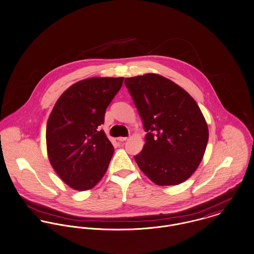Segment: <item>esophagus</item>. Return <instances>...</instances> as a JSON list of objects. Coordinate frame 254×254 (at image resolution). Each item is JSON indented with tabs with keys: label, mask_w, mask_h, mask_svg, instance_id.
<instances>
[{
	"label": "esophagus",
	"mask_w": 254,
	"mask_h": 254,
	"mask_svg": "<svg viewBox=\"0 0 254 254\" xmlns=\"http://www.w3.org/2000/svg\"><path fill=\"white\" fill-rule=\"evenodd\" d=\"M128 139V137H118V140L120 142H124V141H127Z\"/></svg>",
	"instance_id": "1"
}]
</instances>
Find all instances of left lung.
<instances>
[{
  "instance_id": "8db88e82",
  "label": "left lung",
  "mask_w": 254,
  "mask_h": 254,
  "mask_svg": "<svg viewBox=\"0 0 254 254\" xmlns=\"http://www.w3.org/2000/svg\"><path fill=\"white\" fill-rule=\"evenodd\" d=\"M143 121L145 144L134 157L143 173L159 186L178 185L197 169L208 141L205 119L194 98L158 74L127 78Z\"/></svg>"
}]
</instances>
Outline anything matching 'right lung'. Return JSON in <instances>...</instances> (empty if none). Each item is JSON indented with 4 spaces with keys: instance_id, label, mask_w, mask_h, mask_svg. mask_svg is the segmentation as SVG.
Instances as JSON below:
<instances>
[{
    "instance_id": "obj_1",
    "label": "right lung",
    "mask_w": 254,
    "mask_h": 254,
    "mask_svg": "<svg viewBox=\"0 0 254 254\" xmlns=\"http://www.w3.org/2000/svg\"><path fill=\"white\" fill-rule=\"evenodd\" d=\"M123 82L124 78L82 80L61 94L49 117L46 139L50 163L74 190L93 188L107 171L114 147L98 127Z\"/></svg>"
}]
</instances>
